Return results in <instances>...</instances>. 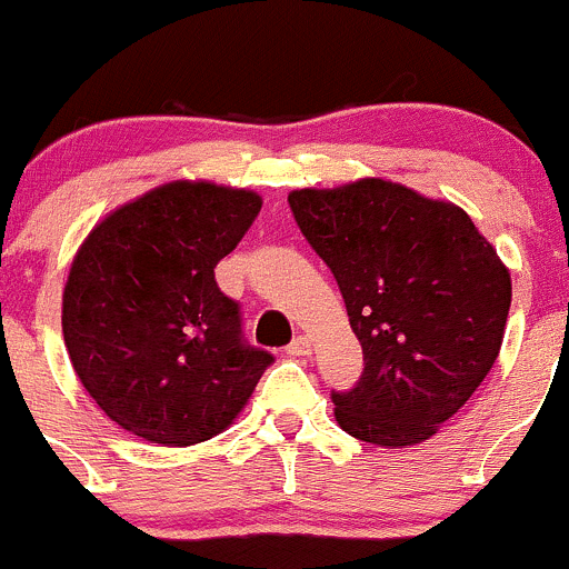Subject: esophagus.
Listing matches in <instances>:
<instances>
[{
	"mask_svg": "<svg viewBox=\"0 0 569 569\" xmlns=\"http://www.w3.org/2000/svg\"><path fill=\"white\" fill-rule=\"evenodd\" d=\"M287 353H290V357H298V359H307L309 353H312V346H309L307 337L298 335L296 340H292L290 346H287Z\"/></svg>",
	"mask_w": 569,
	"mask_h": 569,
	"instance_id": "obj_1",
	"label": "esophagus"
}]
</instances>
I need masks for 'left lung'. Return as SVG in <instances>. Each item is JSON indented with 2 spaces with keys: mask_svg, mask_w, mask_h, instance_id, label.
Returning <instances> with one entry per match:
<instances>
[{
  "mask_svg": "<svg viewBox=\"0 0 569 569\" xmlns=\"http://www.w3.org/2000/svg\"><path fill=\"white\" fill-rule=\"evenodd\" d=\"M287 201L365 353L357 385L331 392L337 423L385 448L429 440L498 359L509 271L468 212L403 184L359 179Z\"/></svg>",
  "mask_w": 569,
  "mask_h": 569,
  "instance_id": "left-lung-1",
  "label": "left lung"
}]
</instances>
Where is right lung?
Here are the masks:
<instances>
[{
    "label": "right lung",
    "mask_w": 569,
    "mask_h": 569,
    "mask_svg": "<svg viewBox=\"0 0 569 569\" xmlns=\"http://www.w3.org/2000/svg\"><path fill=\"white\" fill-rule=\"evenodd\" d=\"M262 199L171 182L118 207L88 234L63 292L71 365L101 412L157 446L221 435L273 357L243 337L216 266Z\"/></svg>",
    "instance_id": "1"
}]
</instances>
